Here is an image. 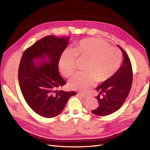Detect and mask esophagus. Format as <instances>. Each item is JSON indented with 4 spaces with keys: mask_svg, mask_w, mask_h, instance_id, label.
<instances>
[{
    "mask_svg": "<svg viewBox=\"0 0 150 150\" xmlns=\"http://www.w3.org/2000/svg\"><path fill=\"white\" fill-rule=\"evenodd\" d=\"M78 96L82 99H86L88 98V96H86V95H84V94H78Z\"/></svg>",
    "mask_w": 150,
    "mask_h": 150,
    "instance_id": "34e87169",
    "label": "esophagus"
}]
</instances>
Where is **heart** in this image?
<instances>
[{"label": "heart", "mask_w": 150, "mask_h": 150, "mask_svg": "<svg viewBox=\"0 0 150 150\" xmlns=\"http://www.w3.org/2000/svg\"><path fill=\"white\" fill-rule=\"evenodd\" d=\"M86 61L84 74L77 73L69 81V87L86 92L95 84L110 79L118 69L121 53L115 47L109 46L105 40L98 38L85 39L76 44L73 49H66L61 54L59 67L66 78L76 70V59Z\"/></svg>", "instance_id": "heart-1"}]
</instances>
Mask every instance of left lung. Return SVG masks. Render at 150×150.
Returning <instances> with one entry per match:
<instances>
[{
	"label": "left lung",
	"instance_id": "8db88e82",
	"mask_svg": "<svg viewBox=\"0 0 150 150\" xmlns=\"http://www.w3.org/2000/svg\"><path fill=\"white\" fill-rule=\"evenodd\" d=\"M117 46L123 55V61L110 79L96 88L99 94L95 98L99 105L96 110H92L95 115L104 116L118 110L128 97L132 86L133 71L129 58L121 46Z\"/></svg>",
	"mask_w": 150,
	"mask_h": 150
}]
</instances>
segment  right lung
<instances>
[{
  "mask_svg": "<svg viewBox=\"0 0 150 150\" xmlns=\"http://www.w3.org/2000/svg\"><path fill=\"white\" fill-rule=\"evenodd\" d=\"M70 37L48 35L27 49L22 54L19 74L20 88L25 101L39 115L53 117L61 114L74 91L57 88L66 84L59 71V61Z\"/></svg>",
  "mask_w": 150,
  "mask_h": 150,
  "instance_id": "right-lung-1",
  "label": "right lung"
}]
</instances>
